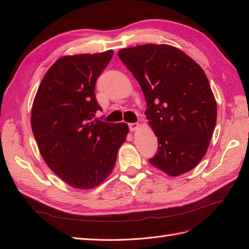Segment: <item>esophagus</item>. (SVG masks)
<instances>
[{
	"instance_id": "1",
	"label": "esophagus",
	"mask_w": 249,
	"mask_h": 249,
	"mask_svg": "<svg viewBox=\"0 0 249 249\" xmlns=\"http://www.w3.org/2000/svg\"><path fill=\"white\" fill-rule=\"evenodd\" d=\"M139 124L135 123V124H129V127H130V131L134 132V131H137L139 129Z\"/></svg>"
}]
</instances>
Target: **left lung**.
<instances>
[{"mask_svg": "<svg viewBox=\"0 0 249 249\" xmlns=\"http://www.w3.org/2000/svg\"><path fill=\"white\" fill-rule=\"evenodd\" d=\"M118 56L139 83L144 114L158 138L149 163L170 177L197 166L206 155L217 118V105L201 67L168 44L122 49Z\"/></svg>", "mask_w": 249, "mask_h": 249, "instance_id": "8db88e82", "label": "left lung"}]
</instances>
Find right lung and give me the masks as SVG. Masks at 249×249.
Instances as JSON below:
<instances>
[{
  "instance_id": "obj_1",
  "label": "right lung",
  "mask_w": 249,
  "mask_h": 249,
  "mask_svg": "<svg viewBox=\"0 0 249 249\" xmlns=\"http://www.w3.org/2000/svg\"><path fill=\"white\" fill-rule=\"evenodd\" d=\"M113 51L63 56L53 64L34 97L31 125L40 155L63 182L92 189L114 168L126 139L124 123L92 119L102 110L94 86Z\"/></svg>"
}]
</instances>
